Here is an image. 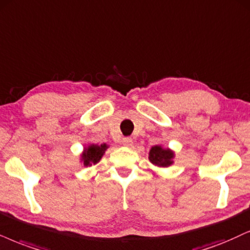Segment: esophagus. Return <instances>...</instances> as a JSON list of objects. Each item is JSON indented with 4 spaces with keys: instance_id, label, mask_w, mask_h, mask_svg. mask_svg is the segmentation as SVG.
<instances>
[{
    "instance_id": "esophagus-1",
    "label": "esophagus",
    "mask_w": 250,
    "mask_h": 250,
    "mask_svg": "<svg viewBox=\"0 0 250 250\" xmlns=\"http://www.w3.org/2000/svg\"><path fill=\"white\" fill-rule=\"evenodd\" d=\"M122 144L124 145V146H126V147H131L132 144H133V140H132L131 138H123Z\"/></svg>"
}]
</instances>
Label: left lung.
Listing matches in <instances>:
<instances>
[{
	"label": "left lung",
	"mask_w": 250,
	"mask_h": 250,
	"mask_svg": "<svg viewBox=\"0 0 250 250\" xmlns=\"http://www.w3.org/2000/svg\"><path fill=\"white\" fill-rule=\"evenodd\" d=\"M174 152L168 148H162L161 146H154L149 150V161L158 167H168L172 163Z\"/></svg>",
	"instance_id": "obj_1"
}]
</instances>
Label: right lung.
I'll use <instances>...</instances> for the list:
<instances>
[{
    "mask_svg": "<svg viewBox=\"0 0 250 250\" xmlns=\"http://www.w3.org/2000/svg\"><path fill=\"white\" fill-rule=\"evenodd\" d=\"M106 148V144L101 145V146H98V145H90L88 148L84 149V152H83L81 155L83 165H84L85 167L91 165H96V163L102 159L103 154L105 153Z\"/></svg>",
    "mask_w": 250,
    "mask_h": 250,
    "instance_id": "1",
    "label": "right lung"
}]
</instances>
